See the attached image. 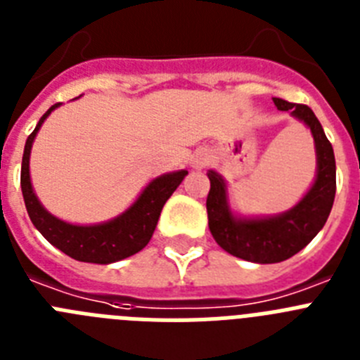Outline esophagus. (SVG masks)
Segmentation results:
<instances>
[{"label":"esophagus","instance_id":"34e87169","mask_svg":"<svg viewBox=\"0 0 360 360\" xmlns=\"http://www.w3.org/2000/svg\"><path fill=\"white\" fill-rule=\"evenodd\" d=\"M209 162L207 155L205 153H196L195 157H193V160H191V164H193V167H196V169H202V167H205Z\"/></svg>","mask_w":360,"mask_h":360}]
</instances>
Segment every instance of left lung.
<instances>
[{"mask_svg":"<svg viewBox=\"0 0 360 360\" xmlns=\"http://www.w3.org/2000/svg\"><path fill=\"white\" fill-rule=\"evenodd\" d=\"M278 110L290 111L310 128L317 155L316 182L303 200L290 211L269 218H238L227 200L225 180L209 171L211 191L207 195L209 229L212 238L232 256L252 263L285 262L304 249L324 227L335 198V157L314 111L304 104L287 103L274 97Z\"/></svg>","mask_w":360,"mask_h":360,"instance_id":"1","label":"left lung"}]
</instances>
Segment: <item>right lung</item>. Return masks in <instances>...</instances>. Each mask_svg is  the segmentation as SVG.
<instances>
[{"instance_id":"add662e5","label":"right lung","mask_w":360,"mask_h":360,"mask_svg":"<svg viewBox=\"0 0 360 360\" xmlns=\"http://www.w3.org/2000/svg\"><path fill=\"white\" fill-rule=\"evenodd\" d=\"M61 103L53 104L39 119L36 129L28 135L21 162V191L27 205L28 216L37 231L43 234L53 247L65 252L66 256L84 263L108 265L115 263L142 250L151 240L157 221L160 218L164 203L169 200L176 187L182 184L187 171L162 174L146 186L141 196L131 207L126 209L117 218L97 225H73L56 218L41 205L30 182V151L32 142L39 131L41 124Z\"/></svg>"}]
</instances>
